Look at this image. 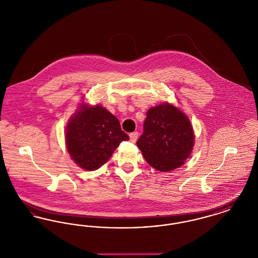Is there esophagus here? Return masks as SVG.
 Segmentation results:
<instances>
[{"label":"esophagus","mask_w":258,"mask_h":258,"mask_svg":"<svg viewBox=\"0 0 258 258\" xmlns=\"http://www.w3.org/2000/svg\"><path fill=\"white\" fill-rule=\"evenodd\" d=\"M137 138H138V133H133V134L130 135V139H131V141H132L133 143L136 142Z\"/></svg>","instance_id":"34e87169"}]
</instances>
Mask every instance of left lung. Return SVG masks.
<instances>
[{
    "label": "left lung",
    "mask_w": 258,
    "mask_h": 258,
    "mask_svg": "<svg viewBox=\"0 0 258 258\" xmlns=\"http://www.w3.org/2000/svg\"><path fill=\"white\" fill-rule=\"evenodd\" d=\"M195 139L188 117L175 105L164 102L148 109L144 132L136 145L152 167L168 172L181 167L189 158Z\"/></svg>",
    "instance_id": "obj_1"
}]
</instances>
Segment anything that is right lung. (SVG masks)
I'll return each instance as SVG.
<instances>
[{"label": "right lung", "mask_w": 258, "mask_h": 258, "mask_svg": "<svg viewBox=\"0 0 258 258\" xmlns=\"http://www.w3.org/2000/svg\"><path fill=\"white\" fill-rule=\"evenodd\" d=\"M128 139L114 115L102 105H91L85 99L68 121L64 134L71 159L87 171L101 167L120 143Z\"/></svg>", "instance_id": "obj_1"}]
</instances>
